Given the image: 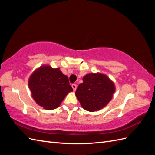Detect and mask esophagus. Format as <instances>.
Here are the masks:
<instances>
[{"label":"esophagus","instance_id":"34e87169","mask_svg":"<svg viewBox=\"0 0 155 155\" xmlns=\"http://www.w3.org/2000/svg\"><path fill=\"white\" fill-rule=\"evenodd\" d=\"M72 88H73V90L75 91L76 90V88H77V85H76V84H72Z\"/></svg>","mask_w":155,"mask_h":155}]
</instances>
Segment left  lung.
<instances>
[{"mask_svg": "<svg viewBox=\"0 0 155 155\" xmlns=\"http://www.w3.org/2000/svg\"><path fill=\"white\" fill-rule=\"evenodd\" d=\"M83 81L77 88L76 96L84 109L94 112L109 104L115 92V86L106 75L88 74Z\"/></svg>", "mask_w": 155, "mask_h": 155, "instance_id": "left-lung-1", "label": "left lung"}]
</instances>
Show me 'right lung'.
Returning a JSON list of instances; mask_svg holds the SVG:
<instances>
[{
	"mask_svg": "<svg viewBox=\"0 0 155 155\" xmlns=\"http://www.w3.org/2000/svg\"><path fill=\"white\" fill-rule=\"evenodd\" d=\"M28 86L34 100L46 110L58 108L68 94L73 91L68 76L59 68L48 65H43L33 72Z\"/></svg>",
	"mask_w": 155,
	"mask_h": 155,
	"instance_id": "right-lung-1",
	"label": "right lung"
}]
</instances>
